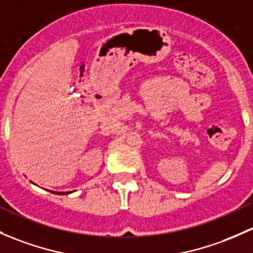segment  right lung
<instances>
[{"label": "right lung", "instance_id": "obj_1", "mask_svg": "<svg viewBox=\"0 0 253 253\" xmlns=\"http://www.w3.org/2000/svg\"><path fill=\"white\" fill-rule=\"evenodd\" d=\"M54 194H62V195H64V194H69L71 193V191H59V193H57V191H53Z\"/></svg>", "mask_w": 253, "mask_h": 253}]
</instances>
